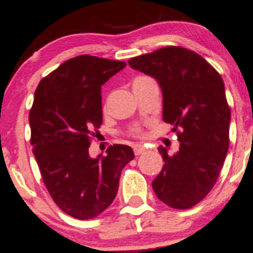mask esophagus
<instances>
[{"label": "esophagus", "instance_id": "34e87169", "mask_svg": "<svg viewBox=\"0 0 253 253\" xmlns=\"http://www.w3.org/2000/svg\"><path fill=\"white\" fill-rule=\"evenodd\" d=\"M133 152H134V154H136V155L143 154V153L145 152L144 145L138 144V143H137V144H133Z\"/></svg>", "mask_w": 253, "mask_h": 253}]
</instances>
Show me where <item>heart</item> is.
Instances as JSON below:
<instances>
[{
	"label": "heart",
	"mask_w": 253,
	"mask_h": 253,
	"mask_svg": "<svg viewBox=\"0 0 253 253\" xmlns=\"http://www.w3.org/2000/svg\"><path fill=\"white\" fill-rule=\"evenodd\" d=\"M133 133L134 134H139V133H141V131H139V128H134L133 129Z\"/></svg>",
	"instance_id": "obj_1"
}]
</instances>
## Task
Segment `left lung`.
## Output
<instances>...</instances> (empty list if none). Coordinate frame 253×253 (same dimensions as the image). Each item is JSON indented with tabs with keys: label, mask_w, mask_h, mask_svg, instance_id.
Masks as SVG:
<instances>
[{
	"label": "left lung",
	"mask_w": 253,
	"mask_h": 253,
	"mask_svg": "<svg viewBox=\"0 0 253 253\" xmlns=\"http://www.w3.org/2000/svg\"><path fill=\"white\" fill-rule=\"evenodd\" d=\"M128 65L157 79L163 120L174 126L180 142L174 155L158 148L165 164L153 190L171 208H191L215 185L229 149L231 114L223 79L202 56L180 46L137 56Z\"/></svg>",
	"instance_id": "left-lung-1"
}]
</instances>
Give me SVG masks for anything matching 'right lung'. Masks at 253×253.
Listing matches in <instances>:
<instances>
[{"label": "right lung", "instance_id": "obj_1", "mask_svg": "<svg viewBox=\"0 0 253 253\" xmlns=\"http://www.w3.org/2000/svg\"><path fill=\"white\" fill-rule=\"evenodd\" d=\"M122 61L90 55L70 58L42 78L29 112L30 144L48 193L65 213L86 220L116 197L131 147L110 145L89 157L90 137L103 122L101 85L125 68Z\"/></svg>", "mask_w": 253, "mask_h": 253}]
</instances>
